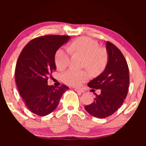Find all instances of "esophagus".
<instances>
[{"mask_svg":"<svg viewBox=\"0 0 146 146\" xmlns=\"http://www.w3.org/2000/svg\"><path fill=\"white\" fill-rule=\"evenodd\" d=\"M74 90L76 92H79V93H84V90L82 89V88H74Z\"/></svg>","mask_w":146,"mask_h":146,"instance_id":"esophagus-1","label":"esophagus"}]
</instances>
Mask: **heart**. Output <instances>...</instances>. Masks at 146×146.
<instances>
[{
	"mask_svg": "<svg viewBox=\"0 0 146 146\" xmlns=\"http://www.w3.org/2000/svg\"><path fill=\"white\" fill-rule=\"evenodd\" d=\"M70 50L84 56L83 66L86 67L92 72L98 73L105 68L108 60L106 50L99 47L96 40L90 37H80L76 39L70 45ZM70 60L69 51L66 48H60L54 56L56 66L60 70L65 69ZM86 70L76 71L70 70L63 75V80L68 85L80 86L89 78Z\"/></svg>",
	"mask_w": 146,
	"mask_h": 146,
	"instance_id": "heart-1",
	"label": "heart"
}]
</instances>
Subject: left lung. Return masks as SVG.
Instances as JSON below:
<instances>
[{"label": "left lung", "mask_w": 146, "mask_h": 146, "mask_svg": "<svg viewBox=\"0 0 146 146\" xmlns=\"http://www.w3.org/2000/svg\"><path fill=\"white\" fill-rule=\"evenodd\" d=\"M106 48L108 62L105 70L88 84L89 87L101 90L100 95L95 93L93 102L85 106L90 114L98 118L110 116L119 108L127 96L129 84L128 66L123 54L109 41Z\"/></svg>", "instance_id": "8db88e82"}]
</instances>
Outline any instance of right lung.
Here are the masks:
<instances>
[{"mask_svg":"<svg viewBox=\"0 0 146 146\" xmlns=\"http://www.w3.org/2000/svg\"><path fill=\"white\" fill-rule=\"evenodd\" d=\"M69 36L46 35L31 40L24 47L15 68V80L22 98L32 112L44 116L56 108L64 92V84L56 88L48 85V80L56 67L58 49Z\"/></svg>","mask_w":146,"mask_h":146,"instance_id":"obj_1","label":"right lung"}]
</instances>
